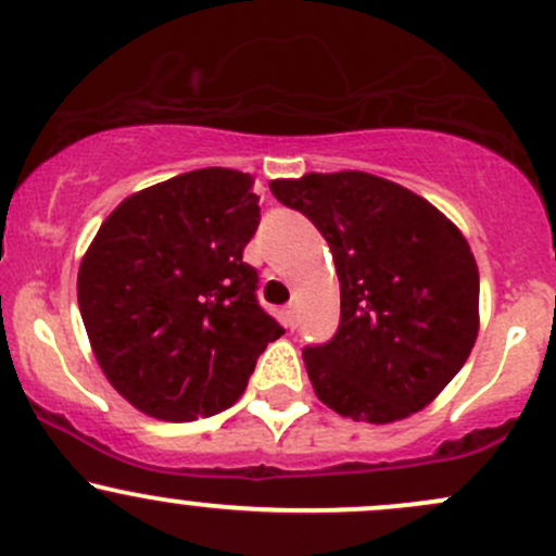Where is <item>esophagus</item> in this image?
Listing matches in <instances>:
<instances>
[{
    "label": "esophagus",
    "mask_w": 556,
    "mask_h": 556,
    "mask_svg": "<svg viewBox=\"0 0 556 556\" xmlns=\"http://www.w3.org/2000/svg\"><path fill=\"white\" fill-rule=\"evenodd\" d=\"M283 324L289 328L296 326V307H294V304H289V307L283 309Z\"/></svg>",
    "instance_id": "esophagus-1"
}]
</instances>
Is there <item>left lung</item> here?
Returning a JSON list of instances; mask_svg holds the SVG:
<instances>
[{
  "label": "left lung",
  "mask_w": 556,
  "mask_h": 556,
  "mask_svg": "<svg viewBox=\"0 0 556 556\" xmlns=\"http://www.w3.org/2000/svg\"><path fill=\"white\" fill-rule=\"evenodd\" d=\"M328 241L342 291L337 337L302 352L318 400L352 421L408 419L445 390L480 331V273L464 232L368 172L273 180Z\"/></svg>",
  "instance_id": "1"
}]
</instances>
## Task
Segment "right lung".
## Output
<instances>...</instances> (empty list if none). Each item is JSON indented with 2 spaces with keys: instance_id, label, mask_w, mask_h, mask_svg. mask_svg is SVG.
I'll list each match as a JSON object with an SVG mask.
<instances>
[{
  "instance_id": "add662e5",
  "label": "right lung",
  "mask_w": 556,
  "mask_h": 556,
  "mask_svg": "<svg viewBox=\"0 0 556 556\" xmlns=\"http://www.w3.org/2000/svg\"><path fill=\"white\" fill-rule=\"evenodd\" d=\"M254 177L206 166L124 199L81 256L76 294L113 390L161 421L230 408L283 333L260 307L243 249Z\"/></svg>"
}]
</instances>
